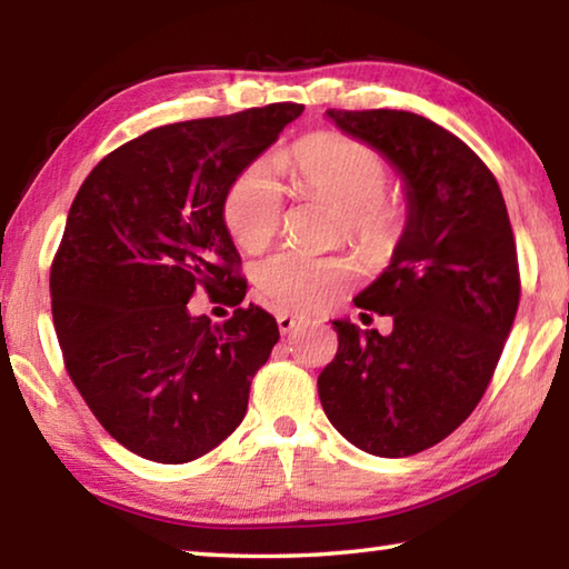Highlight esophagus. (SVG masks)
I'll list each match as a JSON object with an SVG mask.
<instances>
[{
    "label": "esophagus",
    "instance_id": "esophagus-1",
    "mask_svg": "<svg viewBox=\"0 0 569 569\" xmlns=\"http://www.w3.org/2000/svg\"><path fill=\"white\" fill-rule=\"evenodd\" d=\"M301 323V316H293V313H278V331L283 336L291 333L296 326Z\"/></svg>",
    "mask_w": 569,
    "mask_h": 569
}]
</instances>
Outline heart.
I'll list each match as a JSON object with an SVG mask.
<instances>
[{
    "mask_svg": "<svg viewBox=\"0 0 569 569\" xmlns=\"http://www.w3.org/2000/svg\"><path fill=\"white\" fill-rule=\"evenodd\" d=\"M293 188L339 206L346 233L369 250H383L399 233V213L383 190L389 182L387 162L377 150L343 134H319L283 158ZM226 226L246 250L263 248L283 218L281 188L263 166L240 172L223 206ZM258 286L273 303L296 311H313L349 291L353 266L343 256H311L281 250L258 266Z\"/></svg>",
    "mask_w": 569,
    "mask_h": 569,
    "instance_id": "1",
    "label": "heart"
}]
</instances>
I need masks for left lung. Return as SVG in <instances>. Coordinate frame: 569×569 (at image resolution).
<instances>
[{
  "mask_svg": "<svg viewBox=\"0 0 569 569\" xmlns=\"http://www.w3.org/2000/svg\"><path fill=\"white\" fill-rule=\"evenodd\" d=\"M326 118L397 170L407 220L391 263L353 298L391 316L393 329L381 336L333 321L339 351L319 377L321 407L369 455H419L475 411L512 331V226L492 172L437 122L403 110Z\"/></svg>",
  "mask_w": 569,
  "mask_h": 569,
  "instance_id": "1",
  "label": "left lung"
}]
</instances>
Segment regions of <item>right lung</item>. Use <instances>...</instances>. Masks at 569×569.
Listing matches in <instances>:
<instances>
[{"mask_svg": "<svg viewBox=\"0 0 569 569\" xmlns=\"http://www.w3.org/2000/svg\"><path fill=\"white\" fill-rule=\"evenodd\" d=\"M303 104L166 124L98 162L72 200L50 293L77 391L124 449L186 465L233 435L278 341L250 303L220 326L190 296H246L223 206L230 186Z\"/></svg>", "mask_w": 569, "mask_h": 569, "instance_id": "obj_1", "label": "right lung"}]
</instances>
